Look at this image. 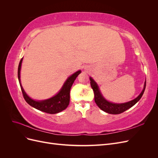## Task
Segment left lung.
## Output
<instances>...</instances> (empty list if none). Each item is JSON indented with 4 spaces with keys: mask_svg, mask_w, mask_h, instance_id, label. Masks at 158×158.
<instances>
[{
    "mask_svg": "<svg viewBox=\"0 0 158 158\" xmlns=\"http://www.w3.org/2000/svg\"><path fill=\"white\" fill-rule=\"evenodd\" d=\"M89 80L91 86H92L94 92V100L95 103L97 104V106L101 109L102 111L113 114H117L123 113L124 111H127V109L132 107L133 106H135V105L140 99L143 94H144L146 84V82L145 81L144 88H143L139 95L135 99L126 103H116L107 101V100L103 96L102 94L101 93V91H100L98 85L95 82V81L92 77H89Z\"/></svg>",
    "mask_w": 158,
    "mask_h": 158,
    "instance_id": "1",
    "label": "left lung"
}]
</instances>
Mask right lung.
<instances>
[{
	"instance_id": "1",
	"label": "right lung",
	"mask_w": 158,
	"mask_h": 158,
	"mask_svg": "<svg viewBox=\"0 0 158 158\" xmlns=\"http://www.w3.org/2000/svg\"><path fill=\"white\" fill-rule=\"evenodd\" d=\"M22 60L23 58L20 60V63H19L18 69V77L23 94V96L26 102L31 107L43 112H45L49 114L58 113L59 112H61L62 111H63V110L67 107L70 102V88L72 85H73L74 80L82 71L80 70H78L75 73L70 76L65 81L63 87L61 88L59 92L56 95H55L54 96L44 100H34L31 99L30 96H28L24 89H23L21 84L20 70Z\"/></svg>"
}]
</instances>
